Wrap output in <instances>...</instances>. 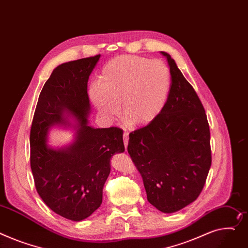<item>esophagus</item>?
I'll return each instance as SVG.
<instances>
[{"label":"esophagus","mask_w":248,"mask_h":248,"mask_svg":"<svg viewBox=\"0 0 248 248\" xmlns=\"http://www.w3.org/2000/svg\"><path fill=\"white\" fill-rule=\"evenodd\" d=\"M124 143L125 148L127 147V143H128V134L127 133H124Z\"/></svg>","instance_id":"34e87169"}]
</instances>
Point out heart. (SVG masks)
I'll return each instance as SVG.
<instances>
[{"mask_svg":"<svg viewBox=\"0 0 248 248\" xmlns=\"http://www.w3.org/2000/svg\"><path fill=\"white\" fill-rule=\"evenodd\" d=\"M170 85V71L162 61L124 55L105 64L98 84L90 88V96L104 118L117 115L121 104L130 124L145 125L166 107Z\"/></svg>","mask_w":248,"mask_h":248,"instance_id":"b5f03b06","label":"heart"}]
</instances>
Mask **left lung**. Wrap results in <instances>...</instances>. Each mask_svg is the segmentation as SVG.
I'll list each match as a JSON object with an SVG mask.
<instances>
[{"label": "left lung", "instance_id": "left-lung-1", "mask_svg": "<svg viewBox=\"0 0 248 248\" xmlns=\"http://www.w3.org/2000/svg\"><path fill=\"white\" fill-rule=\"evenodd\" d=\"M171 86L166 107L144 127L129 134L127 152L140 171L147 201L164 213L193 202L211 166L210 131L199 95L171 57Z\"/></svg>", "mask_w": 248, "mask_h": 248}]
</instances>
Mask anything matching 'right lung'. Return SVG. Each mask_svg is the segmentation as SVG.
I'll return each mask as SVG.
<instances>
[{"instance_id":"obj_1","label":"right lung","mask_w":248,"mask_h":248,"mask_svg":"<svg viewBox=\"0 0 248 248\" xmlns=\"http://www.w3.org/2000/svg\"><path fill=\"white\" fill-rule=\"evenodd\" d=\"M101 55L57 67L40 93L32 119L31 169L43 202L59 216L74 221L89 217L101 206L103 188L110 171V158L124 153L123 129L89 125V77ZM78 121L73 144L61 149L47 144L54 125Z\"/></svg>"}]
</instances>
